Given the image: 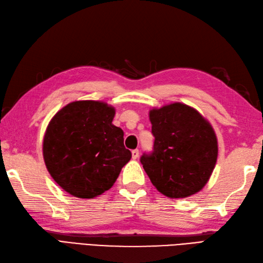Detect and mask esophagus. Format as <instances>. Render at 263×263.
<instances>
[{"label":"esophagus","mask_w":263,"mask_h":263,"mask_svg":"<svg viewBox=\"0 0 263 263\" xmlns=\"http://www.w3.org/2000/svg\"><path fill=\"white\" fill-rule=\"evenodd\" d=\"M138 157H139V150L138 149H136V150H132V159H138Z\"/></svg>","instance_id":"esophagus-1"}]
</instances>
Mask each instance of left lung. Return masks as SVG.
<instances>
[{
	"instance_id": "8db88e82",
	"label": "left lung",
	"mask_w": 263,
	"mask_h": 263,
	"mask_svg": "<svg viewBox=\"0 0 263 263\" xmlns=\"http://www.w3.org/2000/svg\"><path fill=\"white\" fill-rule=\"evenodd\" d=\"M153 151L140 161L152 184L169 198H186L202 190L218 158L213 127L193 107L172 103L150 111Z\"/></svg>"
}]
</instances>
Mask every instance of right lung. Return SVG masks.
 Listing matches in <instances>:
<instances>
[{
	"label": "right lung",
	"mask_w": 263,
	"mask_h": 263,
	"mask_svg": "<svg viewBox=\"0 0 263 263\" xmlns=\"http://www.w3.org/2000/svg\"><path fill=\"white\" fill-rule=\"evenodd\" d=\"M116 110L100 101H76L52 118L43 139L46 169L64 191L93 199L116 182L132 154L112 124Z\"/></svg>",
	"instance_id": "add662e5"
}]
</instances>
